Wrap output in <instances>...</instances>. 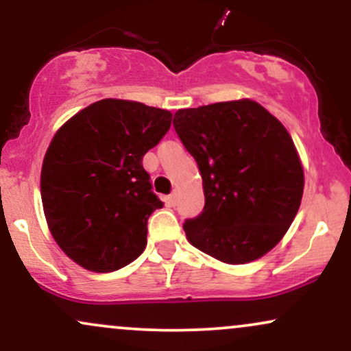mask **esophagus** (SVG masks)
<instances>
[{
    "label": "esophagus",
    "instance_id": "obj_1",
    "mask_svg": "<svg viewBox=\"0 0 351 351\" xmlns=\"http://www.w3.org/2000/svg\"><path fill=\"white\" fill-rule=\"evenodd\" d=\"M168 203L171 204V206H175L176 203H178V191H173L170 195V198H168Z\"/></svg>",
    "mask_w": 351,
    "mask_h": 351
}]
</instances>
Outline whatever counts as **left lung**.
Instances as JSON below:
<instances>
[{
	"label": "left lung",
	"instance_id": "8db88e82",
	"mask_svg": "<svg viewBox=\"0 0 351 351\" xmlns=\"http://www.w3.org/2000/svg\"><path fill=\"white\" fill-rule=\"evenodd\" d=\"M173 127L203 178V213L183 224L189 243L226 264L267 254L304 195V168L284 125L243 99L181 108Z\"/></svg>",
	"mask_w": 351,
	"mask_h": 351
}]
</instances>
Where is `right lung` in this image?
<instances>
[{"instance_id":"1","label":"right lung","mask_w":351,"mask_h":351,"mask_svg":"<svg viewBox=\"0 0 351 351\" xmlns=\"http://www.w3.org/2000/svg\"><path fill=\"white\" fill-rule=\"evenodd\" d=\"M171 112L104 99L56 132L41 170L47 226L67 257L92 272L125 267L147 245L163 208L142 160L170 130Z\"/></svg>"}]
</instances>
